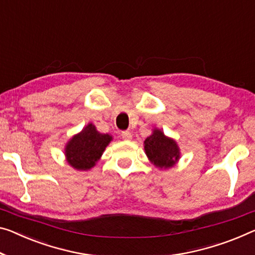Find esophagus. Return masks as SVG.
I'll use <instances>...</instances> for the list:
<instances>
[{
  "label": "esophagus",
  "mask_w": 255,
  "mask_h": 255,
  "mask_svg": "<svg viewBox=\"0 0 255 255\" xmlns=\"http://www.w3.org/2000/svg\"><path fill=\"white\" fill-rule=\"evenodd\" d=\"M122 138L127 141H130L132 139V133L128 131H124L122 132Z\"/></svg>",
  "instance_id": "obj_1"
}]
</instances>
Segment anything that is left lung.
<instances>
[{
	"label": "left lung",
	"instance_id": "8db88e82",
	"mask_svg": "<svg viewBox=\"0 0 255 255\" xmlns=\"http://www.w3.org/2000/svg\"><path fill=\"white\" fill-rule=\"evenodd\" d=\"M143 148L149 162L159 170L175 166L181 157L177 141L164 134L157 128H152L151 134L143 141Z\"/></svg>",
	"mask_w": 255,
	"mask_h": 255
}]
</instances>
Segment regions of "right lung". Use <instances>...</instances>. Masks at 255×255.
Returning a JSON list of instances; mask_svg holds the SVG:
<instances>
[{
  "instance_id": "1",
  "label": "right lung",
  "mask_w": 255,
  "mask_h": 255,
  "mask_svg": "<svg viewBox=\"0 0 255 255\" xmlns=\"http://www.w3.org/2000/svg\"><path fill=\"white\" fill-rule=\"evenodd\" d=\"M112 140L111 134L100 133L95 125L89 123L66 143L64 149L66 162L74 170L88 171L101 158Z\"/></svg>"
}]
</instances>
